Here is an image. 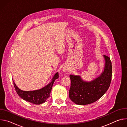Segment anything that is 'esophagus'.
Masks as SVG:
<instances>
[{"label": "esophagus", "mask_w": 127, "mask_h": 127, "mask_svg": "<svg viewBox=\"0 0 127 127\" xmlns=\"http://www.w3.org/2000/svg\"><path fill=\"white\" fill-rule=\"evenodd\" d=\"M67 70H68V68H66V67H64V68H63V70H62V71H63V72H66L67 71Z\"/></svg>", "instance_id": "34e87169"}]
</instances>
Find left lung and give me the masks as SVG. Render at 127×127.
<instances>
[{"label":"left lung","mask_w":127,"mask_h":127,"mask_svg":"<svg viewBox=\"0 0 127 127\" xmlns=\"http://www.w3.org/2000/svg\"><path fill=\"white\" fill-rule=\"evenodd\" d=\"M103 57V70L93 80L88 82L83 80L79 75H70L71 86L69 95L75 103L86 105L93 103L102 97L109 88L112 80V62L108 56Z\"/></svg>","instance_id":"8db88e82"}]
</instances>
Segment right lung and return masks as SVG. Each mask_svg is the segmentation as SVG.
Listing matches in <instances>:
<instances>
[{
    "label": "right lung",
    "instance_id": "obj_1",
    "mask_svg": "<svg viewBox=\"0 0 127 127\" xmlns=\"http://www.w3.org/2000/svg\"><path fill=\"white\" fill-rule=\"evenodd\" d=\"M58 77L59 74L58 72H57L48 85L40 89L32 91H24L18 88L14 81H13V83L16 92L22 99L33 104H40L44 103L50 96L53 83Z\"/></svg>",
    "mask_w": 127,
    "mask_h": 127
}]
</instances>
